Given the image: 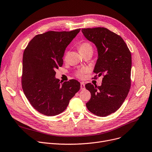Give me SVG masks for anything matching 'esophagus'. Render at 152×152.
Instances as JSON below:
<instances>
[{
    "label": "esophagus",
    "mask_w": 152,
    "mask_h": 152,
    "mask_svg": "<svg viewBox=\"0 0 152 152\" xmlns=\"http://www.w3.org/2000/svg\"><path fill=\"white\" fill-rule=\"evenodd\" d=\"M86 88L84 82H80V90H84Z\"/></svg>",
    "instance_id": "esophagus-1"
}]
</instances>
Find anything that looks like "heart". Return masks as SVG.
<instances>
[{"label": "heart", "mask_w": 152, "mask_h": 152, "mask_svg": "<svg viewBox=\"0 0 152 152\" xmlns=\"http://www.w3.org/2000/svg\"><path fill=\"white\" fill-rule=\"evenodd\" d=\"M79 51L81 54L85 51H87L90 50H92L91 45L88 42H82L78 47ZM67 57V53H65V59ZM87 72V69L86 68H80L75 72V75L79 78H83L84 77V74Z\"/></svg>", "instance_id": "b5f03b06"}]
</instances>
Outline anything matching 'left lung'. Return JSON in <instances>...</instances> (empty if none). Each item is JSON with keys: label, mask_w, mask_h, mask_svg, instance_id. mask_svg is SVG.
<instances>
[{"label": "left lung", "mask_w": 152, "mask_h": 152, "mask_svg": "<svg viewBox=\"0 0 152 152\" xmlns=\"http://www.w3.org/2000/svg\"><path fill=\"white\" fill-rule=\"evenodd\" d=\"M82 32L97 48L98 57L93 72L104 76L101 86L86 85L91 93L86 106L94 115L107 116L117 111L129 92L131 53L121 36L106 28H84Z\"/></svg>", "instance_id": "obj_1"}]
</instances>
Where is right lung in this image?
I'll list each match as a JSON object with an SVG mask.
<instances>
[{
    "label": "right lung",
    "mask_w": 152,
    "mask_h": 152,
    "mask_svg": "<svg viewBox=\"0 0 152 152\" xmlns=\"http://www.w3.org/2000/svg\"><path fill=\"white\" fill-rule=\"evenodd\" d=\"M80 30L37 34L24 50L22 89L33 107L44 115L53 116L63 112L80 89V84L75 79L62 82L55 77V70L62 66L66 47Z\"/></svg>",
    "instance_id": "add662e5"
}]
</instances>
